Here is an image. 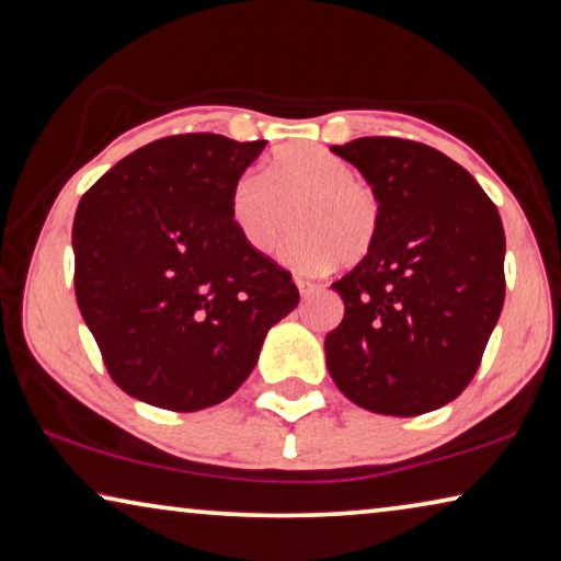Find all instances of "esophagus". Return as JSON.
Listing matches in <instances>:
<instances>
[{"label":"esophagus","instance_id":"obj_1","mask_svg":"<svg viewBox=\"0 0 561 561\" xmlns=\"http://www.w3.org/2000/svg\"><path fill=\"white\" fill-rule=\"evenodd\" d=\"M297 287H299V295H302V297H309V295H314V291H317V284L309 282V279H302V277H297Z\"/></svg>","mask_w":561,"mask_h":561}]
</instances>
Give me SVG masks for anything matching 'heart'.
<instances>
[{
    "label": "heart",
    "mask_w": 561,
    "mask_h": 561,
    "mask_svg": "<svg viewBox=\"0 0 561 561\" xmlns=\"http://www.w3.org/2000/svg\"><path fill=\"white\" fill-rule=\"evenodd\" d=\"M291 211L297 231L284 247V262L299 274L324 272L337 259L353 266L378 241V194L322 146H282L266 158L264 173L247 171L233 183L231 221L256 254L279 247Z\"/></svg>",
    "instance_id": "1"
}]
</instances>
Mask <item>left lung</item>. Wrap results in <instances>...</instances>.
Masks as SVG:
<instances>
[{
    "label": "left lung",
    "mask_w": 561,
    "mask_h": 561,
    "mask_svg": "<svg viewBox=\"0 0 561 561\" xmlns=\"http://www.w3.org/2000/svg\"><path fill=\"white\" fill-rule=\"evenodd\" d=\"M380 198L373 252L332 284L345 317L324 337L334 386L365 411L421 415L461 396L504 307L506 237L473 175L403 138L332 146Z\"/></svg>",
    "instance_id": "1"
}]
</instances>
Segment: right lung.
Instances as JSON below:
<instances>
[{"label":"right lung","instance_id":"right-lung-1","mask_svg":"<svg viewBox=\"0 0 561 561\" xmlns=\"http://www.w3.org/2000/svg\"><path fill=\"white\" fill-rule=\"evenodd\" d=\"M266 140L186 133L133 150L80 198L75 297L115 386L165 411L239 390L297 284L241 241L231 191Z\"/></svg>","mask_w":561,"mask_h":561}]
</instances>
